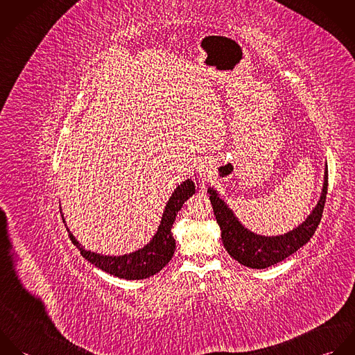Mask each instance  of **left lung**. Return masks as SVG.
Segmentation results:
<instances>
[{"label": "left lung", "mask_w": 355, "mask_h": 355, "mask_svg": "<svg viewBox=\"0 0 355 355\" xmlns=\"http://www.w3.org/2000/svg\"><path fill=\"white\" fill-rule=\"evenodd\" d=\"M327 191L328 169L325 168L321 197L304 223L284 235L262 236L245 228L228 205L220 198L217 191L207 189L209 200L221 230V241L225 250L239 263L253 269L272 266L295 253L310 241L321 221Z\"/></svg>", "instance_id": "8db88e82"}]
</instances>
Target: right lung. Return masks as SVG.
Here are the masks:
<instances>
[{"label": "right lung", "instance_id": "add662e5", "mask_svg": "<svg viewBox=\"0 0 355 355\" xmlns=\"http://www.w3.org/2000/svg\"><path fill=\"white\" fill-rule=\"evenodd\" d=\"M193 194H196V184L191 179H187L186 182L179 184L172 193L169 201L164 209L161 223L152 241L146 246L134 253L124 255H103L86 250L83 246L79 245V242L67 228L69 239L87 261H90L93 265H96L97 268L105 270L109 275L127 280H141L150 277L153 275L158 273L171 261L172 255L175 253L176 242L172 236L171 230L178 216V211ZM62 221L65 223L64 218Z\"/></svg>", "mask_w": 355, "mask_h": 355}]
</instances>
